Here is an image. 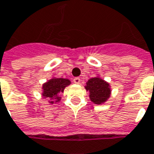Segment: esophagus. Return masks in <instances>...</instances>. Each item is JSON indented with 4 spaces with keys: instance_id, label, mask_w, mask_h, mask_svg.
I'll return each instance as SVG.
<instances>
[{
    "instance_id": "esophagus-1",
    "label": "esophagus",
    "mask_w": 154,
    "mask_h": 154,
    "mask_svg": "<svg viewBox=\"0 0 154 154\" xmlns=\"http://www.w3.org/2000/svg\"><path fill=\"white\" fill-rule=\"evenodd\" d=\"M73 82L75 83V84H80V82H81V80H80V78L79 77H75L74 79H73Z\"/></svg>"
}]
</instances>
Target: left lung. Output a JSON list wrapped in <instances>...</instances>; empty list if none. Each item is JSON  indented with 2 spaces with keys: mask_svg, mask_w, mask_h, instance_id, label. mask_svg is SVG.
Returning <instances> with one entry per match:
<instances>
[{
  "mask_svg": "<svg viewBox=\"0 0 154 154\" xmlns=\"http://www.w3.org/2000/svg\"><path fill=\"white\" fill-rule=\"evenodd\" d=\"M85 89L90 92V99L96 104H103L111 96L110 85L99 77L89 79Z\"/></svg>",
  "mask_w": 154,
  "mask_h": 154,
  "instance_id": "obj_1",
  "label": "left lung"
}]
</instances>
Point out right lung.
<instances>
[{
	"label": "right lung",
	"mask_w": 154,
	"mask_h": 154,
	"mask_svg": "<svg viewBox=\"0 0 154 154\" xmlns=\"http://www.w3.org/2000/svg\"><path fill=\"white\" fill-rule=\"evenodd\" d=\"M70 85V81L66 78H57L53 77L48 82L44 83L42 85V97L49 98L50 104H54L61 100L59 93H63L65 87Z\"/></svg>",
	"instance_id": "right-lung-1"
}]
</instances>
